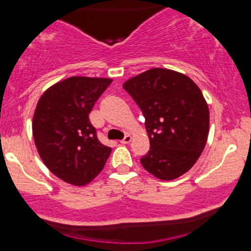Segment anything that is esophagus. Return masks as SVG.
<instances>
[{
    "instance_id": "obj_1",
    "label": "esophagus",
    "mask_w": 251,
    "mask_h": 251,
    "mask_svg": "<svg viewBox=\"0 0 251 251\" xmlns=\"http://www.w3.org/2000/svg\"><path fill=\"white\" fill-rule=\"evenodd\" d=\"M131 141H132V136L128 135V133H127V135H126L125 137H124L123 140L120 141V143H123V144H128Z\"/></svg>"
}]
</instances>
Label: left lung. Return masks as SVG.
I'll use <instances>...</instances> for the list:
<instances>
[{"mask_svg": "<svg viewBox=\"0 0 251 251\" xmlns=\"http://www.w3.org/2000/svg\"><path fill=\"white\" fill-rule=\"evenodd\" d=\"M146 119L151 149L141 158L149 174L171 181L191 170L201 156L210 114L201 88L181 73L154 68L123 85Z\"/></svg>", "mask_w": 251, "mask_h": 251, "instance_id": "obj_1", "label": "left lung"}]
</instances>
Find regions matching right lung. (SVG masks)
Instances as JSON below:
<instances>
[{
  "label": "right lung",
  "mask_w": 251,
  "mask_h": 251,
  "mask_svg": "<svg viewBox=\"0 0 251 251\" xmlns=\"http://www.w3.org/2000/svg\"><path fill=\"white\" fill-rule=\"evenodd\" d=\"M111 78L73 76L44 92L32 119L35 146L48 170L74 186L88 184L111 153L100 143L88 114Z\"/></svg>",
  "instance_id": "right-lung-1"
}]
</instances>
